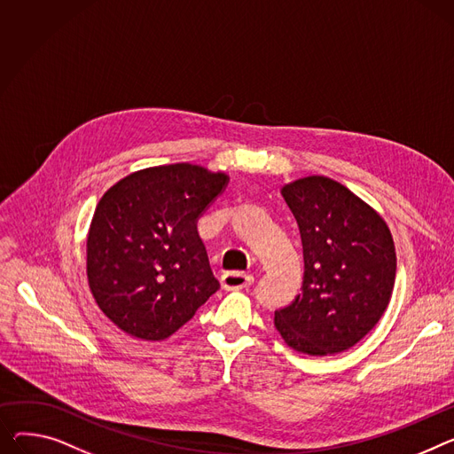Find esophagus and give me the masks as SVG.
<instances>
[{
	"mask_svg": "<svg viewBox=\"0 0 454 454\" xmlns=\"http://www.w3.org/2000/svg\"><path fill=\"white\" fill-rule=\"evenodd\" d=\"M221 281L226 290H243L254 283V276L247 271H226Z\"/></svg>",
	"mask_w": 454,
	"mask_h": 454,
	"instance_id": "34e87169",
	"label": "esophagus"
}]
</instances>
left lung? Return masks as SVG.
<instances>
[{
    "instance_id": "obj_1",
    "label": "left lung",
    "mask_w": 454,
    "mask_h": 454,
    "mask_svg": "<svg viewBox=\"0 0 454 454\" xmlns=\"http://www.w3.org/2000/svg\"><path fill=\"white\" fill-rule=\"evenodd\" d=\"M303 243L301 294L274 314L285 343L326 356L354 347L383 316L396 279L385 221L348 188L323 175L283 188Z\"/></svg>"
}]
</instances>
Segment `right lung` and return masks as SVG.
Instances as JSON below:
<instances>
[{
  "mask_svg": "<svg viewBox=\"0 0 454 454\" xmlns=\"http://www.w3.org/2000/svg\"><path fill=\"white\" fill-rule=\"evenodd\" d=\"M226 184L224 173L180 162L135 171L104 193L87 235V279L126 334L166 340L219 290L197 221Z\"/></svg>",
  "mask_w": 454,
  "mask_h": 454,
  "instance_id": "1",
  "label": "right lung"
}]
</instances>
